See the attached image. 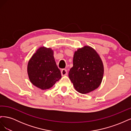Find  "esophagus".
<instances>
[{
    "mask_svg": "<svg viewBox=\"0 0 131 131\" xmlns=\"http://www.w3.org/2000/svg\"><path fill=\"white\" fill-rule=\"evenodd\" d=\"M61 74L62 76H65L67 75V70L66 69H63L61 70Z\"/></svg>",
    "mask_w": 131,
    "mask_h": 131,
    "instance_id": "esophagus-1",
    "label": "esophagus"
}]
</instances>
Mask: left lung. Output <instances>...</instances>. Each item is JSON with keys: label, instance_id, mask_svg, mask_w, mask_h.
Segmentation results:
<instances>
[{"label": "left lung", "instance_id": "left-lung-1", "mask_svg": "<svg viewBox=\"0 0 131 131\" xmlns=\"http://www.w3.org/2000/svg\"><path fill=\"white\" fill-rule=\"evenodd\" d=\"M103 74L102 59L92 47L85 46L75 51L69 78L78 92L86 94L97 89Z\"/></svg>", "mask_w": 131, "mask_h": 131}]
</instances>
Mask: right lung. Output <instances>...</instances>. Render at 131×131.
Segmentation results:
<instances>
[{"mask_svg": "<svg viewBox=\"0 0 131 131\" xmlns=\"http://www.w3.org/2000/svg\"><path fill=\"white\" fill-rule=\"evenodd\" d=\"M27 72L32 84L41 90L51 88L61 78V72L50 48L38 49L28 63Z\"/></svg>", "mask_w": 131, "mask_h": 131, "instance_id": "right-lung-1", "label": "right lung"}]
</instances>
